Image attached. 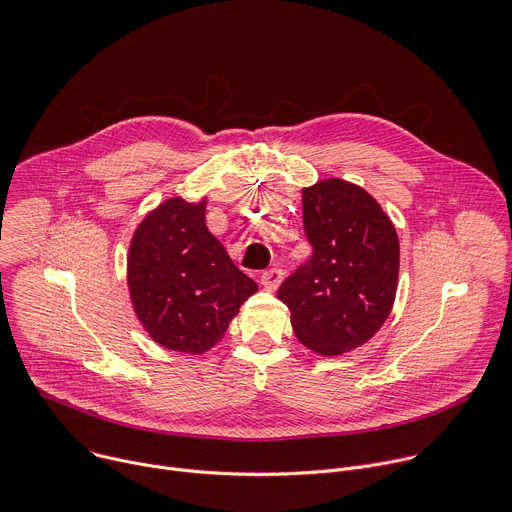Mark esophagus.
Segmentation results:
<instances>
[{
    "instance_id": "34e87169",
    "label": "esophagus",
    "mask_w": 512,
    "mask_h": 512,
    "mask_svg": "<svg viewBox=\"0 0 512 512\" xmlns=\"http://www.w3.org/2000/svg\"><path fill=\"white\" fill-rule=\"evenodd\" d=\"M282 278H284V272H282L280 268H270V270H266V272L260 276V282H262V286H264L266 290L274 292V290L280 286Z\"/></svg>"
}]
</instances>
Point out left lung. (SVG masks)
Returning <instances> with one entry per match:
<instances>
[{
	"label": "left lung",
	"mask_w": 512,
	"mask_h": 512,
	"mask_svg": "<svg viewBox=\"0 0 512 512\" xmlns=\"http://www.w3.org/2000/svg\"><path fill=\"white\" fill-rule=\"evenodd\" d=\"M313 256L278 288L292 331L311 351L335 357L367 343L397 292L399 240L375 197L343 179L302 189Z\"/></svg>",
	"instance_id": "obj_1"
}]
</instances>
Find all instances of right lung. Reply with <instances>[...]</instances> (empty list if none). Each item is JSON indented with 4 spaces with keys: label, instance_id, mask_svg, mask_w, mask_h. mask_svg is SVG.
Returning <instances> with one entry per match:
<instances>
[{
    "label": "right lung",
    "instance_id": "obj_1",
    "mask_svg": "<svg viewBox=\"0 0 512 512\" xmlns=\"http://www.w3.org/2000/svg\"><path fill=\"white\" fill-rule=\"evenodd\" d=\"M206 206V197L165 199L137 226L127 256L139 323L155 343L187 355L220 343L258 290L208 230Z\"/></svg>",
    "mask_w": 512,
    "mask_h": 512
}]
</instances>
